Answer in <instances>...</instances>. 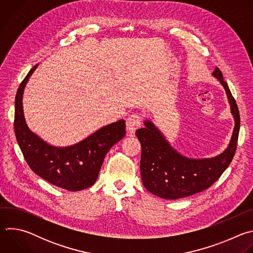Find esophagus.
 Instances as JSON below:
<instances>
[{
	"label": "esophagus",
	"instance_id": "1",
	"mask_svg": "<svg viewBox=\"0 0 253 253\" xmlns=\"http://www.w3.org/2000/svg\"><path fill=\"white\" fill-rule=\"evenodd\" d=\"M141 121H142V118L139 114L130 115L126 120V130L128 134L133 135L136 129L141 125Z\"/></svg>",
	"mask_w": 253,
	"mask_h": 253
}]
</instances>
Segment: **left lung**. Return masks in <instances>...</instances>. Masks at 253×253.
<instances>
[{
  "mask_svg": "<svg viewBox=\"0 0 253 253\" xmlns=\"http://www.w3.org/2000/svg\"><path fill=\"white\" fill-rule=\"evenodd\" d=\"M213 76L224 87L235 120L231 141L223 153L209 159H189L177 153L150 121H145V128L136 130L142 147V182L154 195L178 199L201 192L219 179L233 159L240 127L238 107L219 68H215Z\"/></svg>",
  "mask_w": 253,
  "mask_h": 253,
  "instance_id": "left-lung-1",
  "label": "left lung"
}]
</instances>
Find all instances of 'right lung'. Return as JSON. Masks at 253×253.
<instances>
[{
  "mask_svg": "<svg viewBox=\"0 0 253 253\" xmlns=\"http://www.w3.org/2000/svg\"><path fill=\"white\" fill-rule=\"evenodd\" d=\"M37 66L30 70L16 94L14 129L17 142L30 168L46 181L69 191L88 188L96 182L107 152L125 136V121L107 125L73 146L49 145L28 128L22 106L24 88Z\"/></svg>",
  "mask_w": 253,
  "mask_h": 253,
  "instance_id": "right-lung-1",
  "label": "right lung"
}]
</instances>
